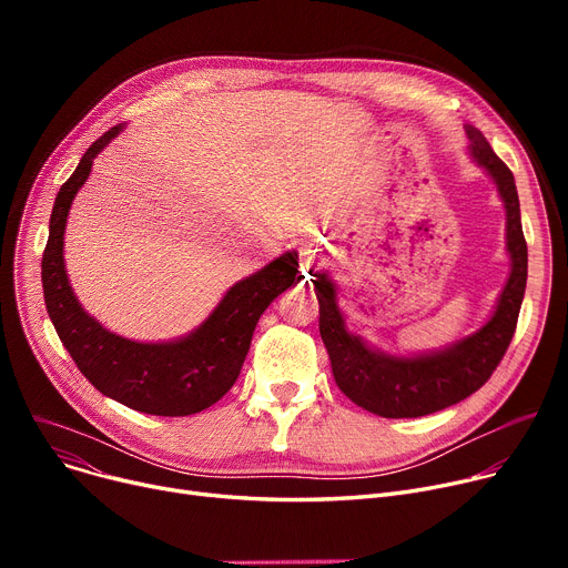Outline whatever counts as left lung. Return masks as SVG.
<instances>
[{
	"label": "left lung",
	"instance_id": "8db88e82",
	"mask_svg": "<svg viewBox=\"0 0 568 568\" xmlns=\"http://www.w3.org/2000/svg\"><path fill=\"white\" fill-rule=\"evenodd\" d=\"M467 133L476 163L488 170L504 200L506 246L511 253V276L504 285L495 315L481 332L444 352L396 359L368 349L359 338L347 334L343 315L336 308L334 285L324 274H317L313 281L320 302V334L329 352L338 389L352 403L386 419L426 416L479 392L516 334L527 283V244L514 172L493 152L481 131L469 129Z\"/></svg>",
	"mask_w": 568,
	"mask_h": 568
}]
</instances>
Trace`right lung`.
Here are the masks:
<instances>
[{
    "instance_id": "obj_1",
    "label": "right lung",
    "mask_w": 568,
    "mask_h": 568,
    "mask_svg": "<svg viewBox=\"0 0 568 568\" xmlns=\"http://www.w3.org/2000/svg\"><path fill=\"white\" fill-rule=\"evenodd\" d=\"M122 131L103 133L59 189L41 262L45 308L59 341L97 389L131 409L156 416H189L221 400L242 373L255 324L294 278L296 253H285L262 272L239 281L191 336L174 343H135L114 336L89 317L64 272V227L71 202L101 149Z\"/></svg>"
}]
</instances>
